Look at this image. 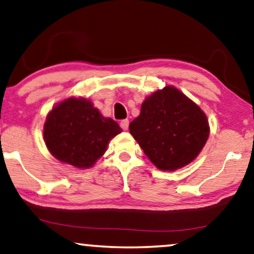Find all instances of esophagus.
Here are the masks:
<instances>
[{"instance_id": "1", "label": "esophagus", "mask_w": 254, "mask_h": 254, "mask_svg": "<svg viewBox=\"0 0 254 254\" xmlns=\"http://www.w3.org/2000/svg\"><path fill=\"white\" fill-rule=\"evenodd\" d=\"M120 127H122V130L127 131V127H128V120H122L120 122Z\"/></svg>"}]
</instances>
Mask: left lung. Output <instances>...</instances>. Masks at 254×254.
<instances>
[{
  "label": "left lung",
  "instance_id": "8db88e82",
  "mask_svg": "<svg viewBox=\"0 0 254 254\" xmlns=\"http://www.w3.org/2000/svg\"><path fill=\"white\" fill-rule=\"evenodd\" d=\"M128 128L147 157L164 171L194 161L210 132L205 114L173 86L147 98Z\"/></svg>",
  "mask_w": 254,
  "mask_h": 254
}]
</instances>
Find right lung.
Wrapping results in <instances>:
<instances>
[{"label": "right lung", "instance_id": "right-lung-1", "mask_svg": "<svg viewBox=\"0 0 254 254\" xmlns=\"http://www.w3.org/2000/svg\"><path fill=\"white\" fill-rule=\"evenodd\" d=\"M121 131L119 124L101 116L90 100L69 98L49 113L43 135L56 158L84 169L103 156L109 140Z\"/></svg>", "mask_w": 254, "mask_h": 254}]
</instances>
